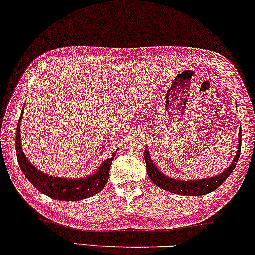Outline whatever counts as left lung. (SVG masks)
Segmentation results:
<instances>
[{"label":"left lung","instance_id":"1","mask_svg":"<svg viewBox=\"0 0 255 255\" xmlns=\"http://www.w3.org/2000/svg\"><path fill=\"white\" fill-rule=\"evenodd\" d=\"M241 128L239 130V142H238V151H236L235 157H234L231 164L225 169L224 171L219 172L218 175L212 177L201 178V180H178V178H172L170 176H166L163 174L159 169L152 162L148 147L146 146L145 148V162H146V171H147L148 177L156 186L160 187L164 191H168L174 194L180 195H205L209 194L217 189L222 183L230 176V174L235 169L236 163H238L240 152H241Z\"/></svg>","mask_w":255,"mask_h":255}]
</instances>
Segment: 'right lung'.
I'll return each mask as SVG.
<instances>
[{"instance_id": "obj_1", "label": "right lung", "mask_w": 255, "mask_h": 255, "mask_svg": "<svg viewBox=\"0 0 255 255\" xmlns=\"http://www.w3.org/2000/svg\"><path fill=\"white\" fill-rule=\"evenodd\" d=\"M25 107V105H24ZM22 107V113H24ZM22 113L16 126L15 148L16 157L20 168L25 174L26 178L43 194L48 195L55 200L78 201L97 194L104 188L109 177V170L111 162L116 156V151L111 154L110 158L105 159L99 168L93 174L81 178H67L50 176L45 172L38 170L28 158L25 156L21 146V134H20V124H21Z\"/></svg>"}]
</instances>
